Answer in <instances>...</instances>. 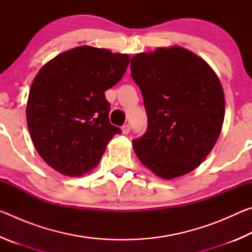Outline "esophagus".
Listing matches in <instances>:
<instances>
[{"label":"esophagus","mask_w":252,"mask_h":252,"mask_svg":"<svg viewBox=\"0 0 252 252\" xmlns=\"http://www.w3.org/2000/svg\"><path fill=\"white\" fill-rule=\"evenodd\" d=\"M121 129H122L123 134H127V133H129V132H130L131 126H130V125H123Z\"/></svg>","instance_id":"1"}]
</instances>
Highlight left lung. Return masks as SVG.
<instances>
[{"mask_svg": "<svg viewBox=\"0 0 252 252\" xmlns=\"http://www.w3.org/2000/svg\"><path fill=\"white\" fill-rule=\"evenodd\" d=\"M131 76L148 117L147 131L132 140L136 157L163 179L192 171L222 127L224 95L218 76L202 59L179 46L136 54Z\"/></svg>", "mask_w": 252, "mask_h": 252, "instance_id": "8db88e82", "label": "left lung"}]
</instances>
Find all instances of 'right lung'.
Masks as SVG:
<instances>
[{
  "label": "right lung",
  "instance_id": "right-lung-1",
  "mask_svg": "<svg viewBox=\"0 0 252 252\" xmlns=\"http://www.w3.org/2000/svg\"><path fill=\"white\" fill-rule=\"evenodd\" d=\"M130 58L79 46L42 67L30 89L27 121L34 147L50 167L78 177L95 168L121 129L109 120L104 92L125 75Z\"/></svg>",
  "mask_w": 252,
  "mask_h": 252
}]
</instances>
